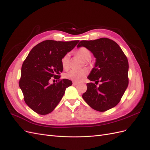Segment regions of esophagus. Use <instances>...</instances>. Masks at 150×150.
Instances as JSON below:
<instances>
[{"label": "esophagus", "mask_w": 150, "mask_h": 150, "mask_svg": "<svg viewBox=\"0 0 150 150\" xmlns=\"http://www.w3.org/2000/svg\"><path fill=\"white\" fill-rule=\"evenodd\" d=\"M72 84H73V85H74V86H76V85L79 84V83H78L75 82V81H74V82H72Z\"/></svg>", "instance_id": "esophagus-1"}]
</instances>
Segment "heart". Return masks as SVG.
<instances>
[{
    "instance_id": "obj_1",
    "label": "heart",
    "mask_w": 150,
    "mask_h": 150,
    "mask_svg": "<svg viewBox=\"0 0 150 150\" xmlns=\"http://www.w3.org/2000/svg\"><path fill=\"white\" fill-rule=\"evenodd\" d=\"M76 54L85 61H89L91 59V53L87 48L84 47L79 48L76 51ZM69 54H66L61 59V65L64 69H67L69 67ZM87 74L88 71L86 69L71 70L66 74V78L75 82H81Z\"/></svg>"
}]
</instances>
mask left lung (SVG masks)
<instances>
[{
    "label": "left lung",
    "mask_w": 150,
    "mask_h": 150,
    "mask_svg": "<svg viewBox=\"0 0 150 150\" xmlns=\"http://www.w3.org/2000/svg\"><path fill=\"white\" fill-rule=\"evenodd\" d=\"M85 47L96 58L94 67L88 79L97 83H87L83 98L88 105L98 111H106L120 101L128 86V61L122 49L114 40L100 38L81 40L77 47Z\"/></svg>",
    "instance_id": "left-lung-1"
}]
</instances>
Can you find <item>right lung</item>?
Wrapping results in <instances>:
<instances>
[{"label":"right lung","instance_id":"add662e5","mask_svg":"<svg viewBox=\"0 0 150 150\" xmlns=\"http://www.w3.org/2000/svg\"><path fill=\"white\" fill-rule=\"evenodd\" d=\"M79 40L69 42L46 40L32 49L22 64L19 87L25 103L38 114L51 112L60 102L72 81L63 79L49 84L53 78H60L63 68L61 59L70 52Z\"/></svg>","mask_w":150,"mask_h":150}]
</instances>
